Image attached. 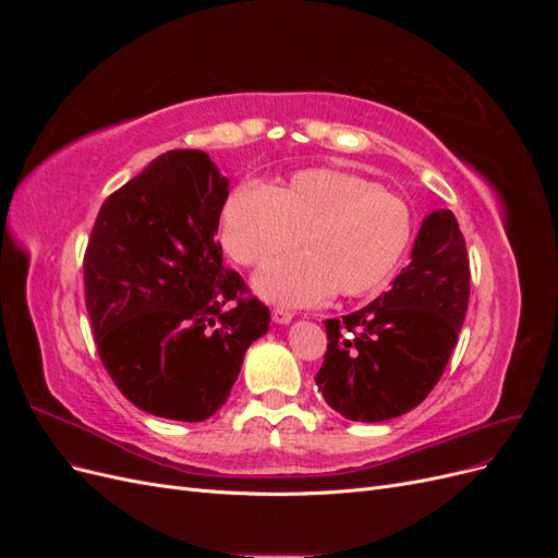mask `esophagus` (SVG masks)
<instances>
[{
    "instance_id": "34e87169",
    "label": "esophagus",
    "mask_w": 558,
    "mask_h": 558,
    "mask_svg": "<svg viewBox=\"0 0 558 558\" xmlns=\"http://www.w3.org/2000/svg\"><path fill=\"white\" fill-rule=\"evenodd\" d=\"M272 320L275 324H291L293 320V312H289V310H283V307H277V310H272Z\"/></svg>"
}]
</instances>
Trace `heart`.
<instances>
[{
  "instance_id": "obj_1",
  "label": "heart",
  "mask_w": 558,
  "mask_h": 558,
  "mask_svg": "<svg viewBox=\"0 0 558 558\" xmlns=\"http://www.w3.org/2000/svg\"><path fill=\"white\" fill-rule=\"evenodd\" d=\"M414 218L402 197L359 174L300 170L269 189L242 183L221 209V242L244 267H263L256 291L279 305H314L330 291L375 293L408 253Z\"/></svg>"
}]
</instances>
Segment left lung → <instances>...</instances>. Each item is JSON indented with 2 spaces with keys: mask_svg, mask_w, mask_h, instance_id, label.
<instances>
[{
  "mask_svg": "<svg viewBox=\"0 0 558 558\" xmlns=\"http://www.w3.org/2000/svg\"><path fill=\"white\" fill-rule=\"evenodd\" d=\"M470 263L459 221L437 209L421 223L412 263L367 307L328 318L316 386L351 421L396 418L426 400L459 340Z\"/></svg>",
  "mask_w": 558,
  "mask_h": 558,
  "instance_id": "obj_1",
  "label": "left lung"
}]
</instances>
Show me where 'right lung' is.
Returning a JSON list of instances; mask_svg holds the SVG:
<instances>
[{"label": "right lung", "mask_w": 558, "mask_h": 558, "mask_svg": "<svg viewBox=\"0 0 558 558\" xmlns=\"http://www.w3.org/2000/svg\"><path fill=\"white\" fill-rule=\"evenodd\" d=\"M228 179L205 150H167L113 191L83 256L97 353L140 410L205 421L228 400L269 310L216 242Z\"/></svg>", "instance_id": "add662e5"}]
</instances>
